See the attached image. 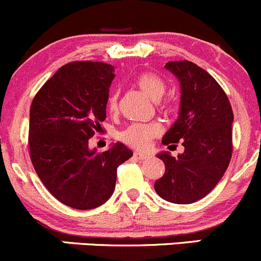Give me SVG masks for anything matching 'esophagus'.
Returning a JSON list of instances; mask_svg holds the SVG:
<instances>
[{"label":"esophagus","instance_id":"obj_1","mask_svg":"<svg viewBox=\"0 0 261 261\" xmlns=\"http://www.w3.org/2000/svg\"><path fill=\"white\" fill-rule=\"evenodd\" d=\"M134 157L138 160H146L148 157V154L143 153V152H134Z\"/></svg>","mask_w":261,"mask_h":261}]
</instances>
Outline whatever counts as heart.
<instances>
[{"mask_svg": "<svg viewBox=\"0 0 261 261\" xmlns=\"http://www.w3.org/2000/svg\"><path fill=\"white\" fill-rule=\"evenodd\" d=\"M137 87L143 92L147 97H149L153 101L161 99L166 91V85L160 79L159 76L153 73H141L136 79ZM110 112H114L117 109V95L113 94L109 97L108 102ZM161 125L157 123L152 124H133L123 130L120 134V138L129 146L138 149H148L151 147V142L153 137H157L161 133Z\"/></svg>", "mask_w": 261, "mask_h": 261, "instance_id": "1", "label": "heart"}]
</instances>
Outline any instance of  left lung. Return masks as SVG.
Returning a JSON list of instances; mask_svg holds the SVG:
<instances>
[{"instance_id":"obj_1","label":"left lung","mask_w":261,"mask_h":261,"mask_svg":"<svg viewBox=\"0 0 261 261\" xmlns=\"http://www.w3.org/2000/svg\"><path fill=\"white\" fill-rule=\"evenodd\" d=\"M165 68L180 84L179 118L162 137V143L181 141L184 152L157 153L165 174L154 182L162 199L190 204L204 198L222 179L232 156L233 113L218 82L189 61L169 62Z\"/></svg>"}]
</instances>
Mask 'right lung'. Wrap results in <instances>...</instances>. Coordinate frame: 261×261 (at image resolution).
<instances>
[{"label": "right lung", "mask_w": 261, "mask_h": 261, "mask_svg": "<svg viewBox=\"0 0 261 261\" xmlns=\"http://www.w3.org/2000/svg\"><path fill=\"white\" fill-rule=\"evenodd\" d=\"M114 67L72 62L61 67L35 95L30 108L29 148L38 176L56 199L74 210H92L113 195L117 169L133 156L122 142L97 153L89 138L107 118Z\"/></svg>", "instance_id": "obj_1"}]
</instances>
